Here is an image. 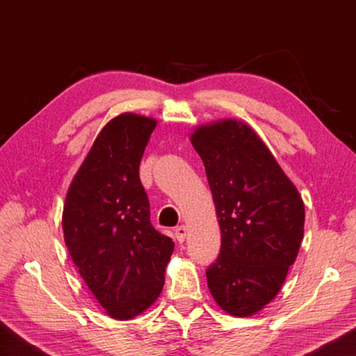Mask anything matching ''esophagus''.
Returning a JSON list of instances; mask_svg holds the SVG:
<instances>
[{
    "label": "esophagus",
    "instance_id": "obj_1",
    "mask_svg": "<svg viewBox=\"0 0 356 356\" xmlns=\"http://www.w3.org/2000/svg\"><path fill=\"white\" fill-rule=\"evenodd\" d=\"M174 236H176L179 243H184L185 242V237H186V226H184V225L177 226L176 231H174Z\"/></svg>",
    "mask_w": 356,
    "mask_h": 356
}]
</instances>
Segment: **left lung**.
Returning a JSON list of instances; mask_svg holds the SVG:
<instances>
[{"instance_id":"obj_1","label":"left lung","mask_w":356,"mask_h":356,"mask_svg":"<svg viewBox=\"0 0 356 356\" xmlns=\"http://www.w3.org/2000/svg\"><path fill=\"white\" fill-rule=\"evenodd\" d=\"M190 141L202 159L221 229L207 286L227 314L250 317L284 284L305 232V204L250 125H201Z\"/></svg>"}]
</instances>
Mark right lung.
Wrapping results in <instances>:
<instances>
[{
  "mask_svg": "<svg viewBox=\"0 0 356 356\" xmlns=\"http://www.w3.org/2000/svg\"><path fill=\"white\" fill-rule=\"evenodd\" d=\"M155 125L134 113L111 119L65 195V246L89 291L118 321L134 318L159 298L174 251L172 240L150 225L138 171Z\"/></svg>",
  "mask_w": 356,
  "mask_h": 356,
  "instance_id": "right-lung-1",
  "label": "right lung"
}]
</instances>
